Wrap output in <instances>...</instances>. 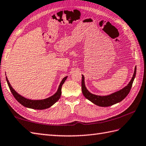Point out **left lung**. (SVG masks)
I'll use <instances>...</instances> for the list:
<instances>
[{
  "mask_svg": "<svg viewBox=\"0 0 146 146\" xmlns=\"http://www.w3.org/2000/svg\"><path fill=\"white\" fill-rule=\"evenodd\" d=\"M135 74H136V67H135L133 78H132L131 80L127 85L122 90L117 91V92L112 93L108 96H98L89 92V91L86 89L85 84H84V77L83 75H82L81 90H82V93L84 97L91 101L93 103L101 107L110 106L114 104L121 102L122 100H123L127 96L129 93L130 92L134 80L135 78Z\"/></svg>",
  "mask_w": 146,
  "mask_h": 146,
  "instance_id": "obj_1",
  "label": "left lung"
}]
</instances>
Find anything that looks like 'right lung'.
Segmentation results:
<instances>
[{
	"instance_id": "obj_1",
	"label": "right lung",
	"mask_w": 146,
	"mask_h": 146,
	"mask_svg": "<svg viewBox=\"0 0 146 146\" xmlns=\"http://www.w3.org/2000/svg\"><path fill=\"white\" fill-rule=\"evenodd\" d=\"M67 78V76L63 78L62 80V82L60 83L58 89L57 91L55 94H53V96H50L48 98H46V99L44 100H29L27 99V98L23 97L22 96L20 95L19 93H17L16 91L13 89V88L11 86V84H10L9 81L7 79V78L6 77V80L7 82L9 87V89L11 90V93H12L13 96L23 106L26 108H32V109L34 110H45L46 108H48L51 107L55 104L56 101L60 99L61 96V94H62V86L63 84L65 82V80Z\"/></svg>"
}]
</instances>
